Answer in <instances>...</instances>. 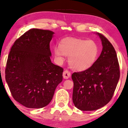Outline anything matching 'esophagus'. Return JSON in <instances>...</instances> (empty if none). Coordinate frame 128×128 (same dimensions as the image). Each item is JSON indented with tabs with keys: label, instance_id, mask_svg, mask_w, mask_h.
Instances as JSON below:
<instances>
[{
	"label": "esophagus",
	"instance_id": "1",
	"mask_svg": "<svg viewBox=\"0 0 128 128\" xmlns=\"http://www.w3.org/2000/svg\"><path fill=\"white\" fill-rule=\"evenodd\" d=\"M63 77H64V78L68 79L70 77V72L68 70H65L63 73Z\"/></svg>",
	"mask_w": 128,
	"mask_h": 128
}]
</instances>
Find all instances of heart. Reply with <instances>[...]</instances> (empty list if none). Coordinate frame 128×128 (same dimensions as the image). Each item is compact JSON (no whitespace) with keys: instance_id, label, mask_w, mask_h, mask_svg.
I'll use <instances>...</instances> for the list:
<instances>
[{"instance_id":"obj_1","label":"heart","mask_w":128,"mask_h":128,"mask_svg":"<svg viewBox=\"0 0 128 128\" xmlns=\"http://www.w3.org/2000/svg\"><path fill=\"white\" fill-rule=\"evenodd\" d=\"M54 54L58 60L64 55L69 56L68 62L73 69L83 71L94 64L98 53V47L93 40L68 38L63 40L59 47L54 48Z\"/></svg>"}]
</instances>
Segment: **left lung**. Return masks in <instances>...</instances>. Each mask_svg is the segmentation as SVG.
<instances>
[{
    "label": "left lung",
    "instance_id": "obj_1",
    "mask_svg": "<svg viewBox=\"0 0 128 128\" xmlns=\"http://www.w3.org/2000/svg\"><path fill=\"white\" fill-rule=\"evenodd\" d=\"M101 38L102 50L89 69L72 75L73 104L82 111H94L110 102L120 79V65L116 53L106 36Z\"/></svg>",
    "mask_w": 128,
    "mask_h": 128
}]
</instances>
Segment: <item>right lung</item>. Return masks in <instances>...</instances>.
<instances>
[{
  "label": "right lung",
  "instance_id": "add662e5",
  "mask_svg": "<svg viewBox=\"0 0 128 128\" xmlns=\"http://www.w3.org/2000/svg\"><path fill=\"white\" fill-rule=\"evenodd\" d=\"M54 32L33 28L16 40L8 54L5 78L14 99L26 107L41 108L51 101L64 69L52 64Z\"/></svg>",
  "mask_w": 128,
  "mask_h": 128
}]
</instances>
